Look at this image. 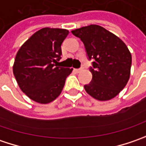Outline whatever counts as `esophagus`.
Wrapping results in <instances>:
<instances>
[{"mask_svg":"<svg viewBox=\"0 0 146 146\" xmlns=\"http://www.w3.org/2000/svg\"><path fill=\"white\" fill-rule=\"evenodd\" d=\"M74 71H75V72H76V73H80V72H81V71H82V69H81V68H78V69H74Z\"/></svg>","mask_w":146,"mask_h":146,"instance_id":"34e87169","label":"esophagus"}]
</instances>
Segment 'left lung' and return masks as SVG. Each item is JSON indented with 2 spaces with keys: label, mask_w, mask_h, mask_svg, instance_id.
I'll return each instance as SVG.
<instances>
[{
  "label": "left lung",
  "mask_w": 146,
  "mask_h": 146,
  "mask_svg": "<svg viewBox=\"0 0 146 146\" xmlns=\"http://www.w3.org/2000/svg\"><path fill=\"white\" fill-rule=\"evenodd\" d=\"M85 46L89 60L92 82L84 86L86 92L100 101L110 100L127 85L131 74V54L118 36L101 26L91 24L72 31Z\"/></svg>",
  "instance_id": "obj_1"
}]
</instances>
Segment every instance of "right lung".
<instances>
[{
  "label": "right lung",
  "mask_w": 146,
  "mask_h": 146,
  "mask_svg": "<svg viewBox=\"0 0 146 146\" xmlns=\"http://www.w3.org/2000/svg\"><path fill=\"white\" fill-rule=\"evenodd\" d=\"M68 30L43 28L25 41L15 56L13 73L23 93L39 104L57 98L73 68L59 67L61 44Z\"/></svg>",
  "instance_id": "add662e5"
}]
</instances>
